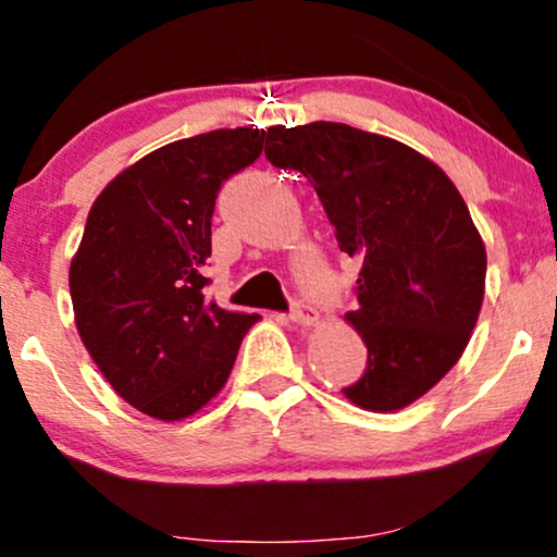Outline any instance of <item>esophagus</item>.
<instances>
[{
    "label": "esophagus",
    "instance_id": "1",
    "mask_svg": "<svg viewBox=\"0 0 557 557\" xmlns=\"http://www.w3.org/2000/svg\"><path fill=\"white\" fill-rule=\"evenodd\" d=\"M290 319L296 321V324L311 326V324H317L319 317H317V311H313V308L306 304V300L293 298V300H290Z\"/></svg>",
    "mask_w": 557,
    "mask_h": 557
}]
</instances>
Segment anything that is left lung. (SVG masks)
Wrapping results in <instances>:
<instances>
[{"instance_id": "left-lung-1", "label": "left lung", "mask_w": 557, "mask_h": 557, "mask_svg": "<svg viewBox=\"0 0 557 557\" xmlns=\"http://www.w3.org/2000/svg\"><path fill=\"white\" fill-rule=\"evenodd\" d=\"M267 143L272 165L317 189L339 251L360 264L345 317L368 363L345 397L373 412L412 405L461 358L485 296V246L465 199L412 147L355 126H270Z\"/></svg>"}]
</instances>
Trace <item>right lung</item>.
<instances>
[{"label": "right lung", "mask_w": 557, "mask_h": 557, "mask_svg": "<svg viewBox=\"0 0 557 557\" xmlns=\"http://www.w3.org/2000/svg\"><path fill=\"white\" fill-rule=\"evenodd\" d=\"M238 126L178 139L100 191L70 267L77 332L106 381L139 412L181 420L223 388L259 313L205 296L220 186L261 156Z\"/></svg>", "instance_id": "add662e5"}]
</instances>
